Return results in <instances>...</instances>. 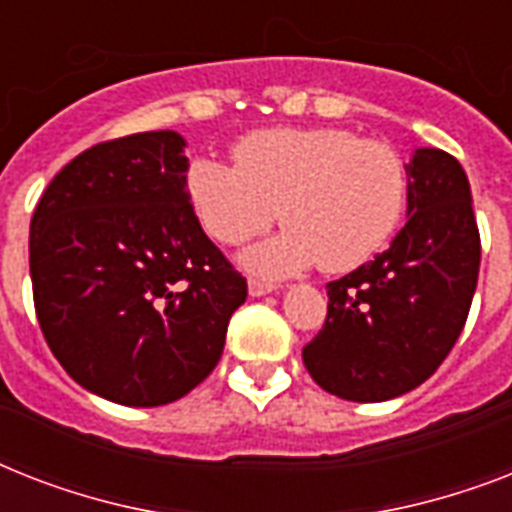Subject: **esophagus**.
I'll use <instances>...</instances> for the list:
<instances>
[{
  "label": "esophagus",
  "mask_w": 512,
  "mask_h": 512,
  "mask_svg": "<svg viewBox=\"0 0 512 512\" xmlns=\"http://www.w3.org/2000/svg\"><path fill=\"white\" fill-rule=\"evenodd\" d=\"M276 284H271V281H260V279H249V295L252 297H263V295H271V292H276Z\"/></svg>",
  "instance_id": "34e87169"
}]
</instances>
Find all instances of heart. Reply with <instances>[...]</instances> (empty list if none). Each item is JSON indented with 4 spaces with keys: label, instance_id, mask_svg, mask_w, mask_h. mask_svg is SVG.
<instances>
[{
    "label": "heart",
    "instance_id": "obj_1",
    "mask_svg": "<svg viewBox=\"0 0 512 512\" xmlns=\"http://www.w3.org/2000/svg\"><path fill=\"white\" fill-rule=\"evenodd\" d=\"M236 164L196 159L188 196L204 231L244 244L279 217L287 231L247 249L260 276H289L319 263L329 273L369 263L396 233L409 172L396 148L337 127H276L241 140Z\"/></svg>",
    "mask_w": 512,
    "mask_h": 512
}]
</instances>
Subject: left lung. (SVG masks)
<instances>
[{
    "label": "left lung",
    "instance_id": "8db88e82",
    "mask_svg": "<svg viewBox=\"0 0 512 512\" xmlns=\"http://www.w3.org/2000/svg\"><path fill=\"white\" fill-rule=\"evenodd\" d=\"M406 225L366 265L327 284V321L303 348L321 388L358 404L404 396L449 356L468 319L481 265L462 164L414 148Z\"/></svg>",
    "mask_w": 512,
    "mask_h": 512
}]
</instances>
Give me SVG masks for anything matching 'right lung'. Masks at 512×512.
Masks as SVG:
<instances>
[{"label":"right lung","mask_w":512,"mask_h":512,"mask_svg":"<svg viewBox=\"0 0 512 512\" xmlns=\"http://www.w3.org/2000/svg\"><path fill=\"white\" fill-rule=\"evenodd\" d=\"M180 132L87 148L36 204L28 265L44 340L84 390L122 406L191 393L220 361L247 281L201 231Z\"/></svg>","instance_id":"add662e5"}]
</instances>
